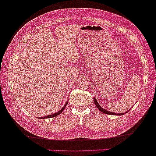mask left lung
Here are the masks:
<instances>
[{"instance_id": "obj_1", "label": "left lung", "mask_w": 156, "mask_h": 156, "mask_svg": "<svg viewBox=\"0 0 156 156\" xmlns=\"http://www.w3.org/2000/svg\"><path fill=\"white\" fill-rule=\"evenodd\" d=\"M94 104L97 106V108H98L99 110H100L101 112H102L103 113H105V114H108V115H125V113H127V112H126L125 113H118V114H116V113L115 112H110V111H108V110H105V109H103L102 107L100 106V105H99V103L98 102V101L96 100L95 98H94Z\"/></svg>"}]
</instances>
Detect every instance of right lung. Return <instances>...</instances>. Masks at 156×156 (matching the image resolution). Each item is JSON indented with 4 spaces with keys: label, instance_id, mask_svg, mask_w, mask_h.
<instances>
[{
    "label": "right lung",
    "instance_id": "add662e5",
    "mask_svg": "<svg viewBox=\"0 0 156 156\" xmlns=\"http://www.w3.org/2000/svg\"><path fill=\"white\" fill-rule=\"evenodd\" d=\"M67 104H68V102H66L65 105H64L63 108L61 109V110H60L59 111H58V112H56V113H54V114H52V115H47V116L43 117V118H41V119H44V118H54V117L57 116V115H58L61 114V113L62 112V111H63V110H64V108H66V105H67Z\"/></svg>",
    "mask_w": 156,
    "mask_h": 156
}]
</instances>
